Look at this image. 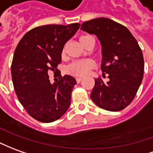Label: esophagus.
Segmentation results:
<instances>
[{"label": "esophagus", "instance_id": "obj_1", "mask_svg": "<svg viewBox=\"0 0 153 153\" xmlns=\"http://www.w3.org/2000/svg\"><path fill=\"white\" fill-rule=\"evenodd\" d=\"M82 79H83L82 78H76V82L77 83H79L80 81H81Z\"/></svg>", "mask_w": 153, "mask_h": 153}]
</instances>
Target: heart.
Wrapping results in <instances>:
<instances>
[{
    "label": "heart",
    "instance_id": "obj_1",
    "mask_svg": "<svg viewBox=\"0 0 153 153\" xmlns=\"http://www.w3.org/2000/svg\"><path fill=\"white\" fill-rule=\"evenodd\" d=\"M89 36H83L80 37L79 40L82 41L86 37ZM62 54H65V49L62 51ZM95 67V63L92 59H80L72 62L67 67V73L76 77H83L87 75L88 72Z\"/></svg>",
    "mask_w": 153,
    "mask_h": 153
}]
</instances>
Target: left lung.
<instances>
[{"instance_id": "8db88e82", "label": "left lung", "mask_w": 153, "mask_h": 153, "mask_svg": "<svg viewBox=\"0 0 153 153\" xmlns=\"http://www.w3.org/2000/svg\"><path fill=\"white\" fill-rule=\"evenodd\" d=\"M81 30L97 36L102 45L101 69L109 79H95L91 99L103 109L117 112L132 102L143 78L141 48L127 27L108 18L85 21Z\"/></svg>"}]
</instances>
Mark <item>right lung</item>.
I'll return each instance as SVG.
<instances>
[{"label": "right lung", "mask_w": 153, "mask_h": 153, "mask_svg": "<svg viewBox=\"0 0 153 153\" xmlns=\"http://www.w3.org/2000/svg\"><path fill=\"white\" fill-rule=\"evenodd\" d=\"M79 25L74 23L36 27L17 45L11 64L14 88L25 111L38 121H55L69 108L76 80L59 74V80L52 84L48 72H58L63 48Z\"/></svg>", "instance_id": "right-lung-1"}]
</instances>
